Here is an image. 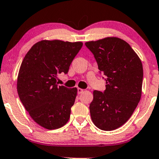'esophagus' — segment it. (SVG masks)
<instances>
[{
	"label": "esophagus",
	"mask_w": 159,
	"mask_h": 159,
	"mask_svg": "<svg viewBox=\"0 0 159 159\" xmlns=\"http://www.w3.org/2000/svg\"><path fill=\"white\" fill-rule=\"evenodd\" d=\"M83 91H84V90L82 89H80V88H78V89H77V93H79V94H80V93H83Z\"/></svg>",
	"instance_id": "1"
}]
</instances>
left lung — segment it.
Instances as JSON below:
<instances>
[{
	"instance_id": "8db88e82",
	"label": "left lung",
	"mask_w": 159,
	"mask_h": 159,
	"mask_svg": "<svg viewBox=\"0 0 159 159\" xmlns=\"http://www.w3.org/2000/svg\"><path fill=\"white\" fill-rule=\"evenodd\" d=\"M106 79V89L93 91L90 113L102 130H113L130 118L142 91L143 67L139 57L126 41L107 37L85 43Z\"/></svg>"
}]
</instances>
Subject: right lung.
Here are the masks:
<instances>
[{
	"mask_svg": "<svg viewBox=\"0 0 159 159\" xmlns=\"http://www.w3.org/2000/svg\"><path fill=\"white\" fill-rule=\"evenodd\" d=\"M82 42L43 40L25 54L17 76V93L35 122L48 130L64 126L77 89L57 84L59 74H67L72 60L81 49Z\"/></svg>",
	"mask_w": 159,
	"mask_h": 159,
	"instance_id": "add662e5",
	"label": "right lung"
}]
</instances>
